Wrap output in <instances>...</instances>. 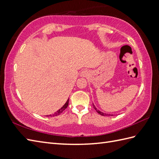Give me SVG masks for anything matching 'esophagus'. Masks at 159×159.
Masks as SVG:
<instances>
[{
    "mask_svg": "<svg viewBox=\"0 0 159 159\" xmlns=\"http://www.w3.org/2000/svg\"><path fill=\"white\" fill-rule=\"evenodd\" d=\"M87 71H86V70L83 71L82 72H81V76H87Z\"/></svg>",
    "mask_w": 159,
    "mask_h": 159,
    "instance_id": "esophagus-1",
    "label": "esophagus"
}]
</instances>
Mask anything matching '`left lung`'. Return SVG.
I'll return each instance as SVG.
<instances>
[{
	"instance_id": "8db88e82",
	"label": "left lung",
	"mask_w": 159,
	"mask_h": 159,
	"mask_svg": "<svg viewBox=\"0 0 159 159\" xmlns=\"http://www.w3.org/2000/svg\"><path fill=\"white\" fill-rule=\"evenodd\" d=\"M93 108H94V109H95V110H96L97 112H98V113H99V114H101L102 116H110V114H105V113H104V112H101V111H99V110H98V109L96 108V107H95L93 104ZM112 116H113V115H112Z\"/></svg>"
}]
</instances>
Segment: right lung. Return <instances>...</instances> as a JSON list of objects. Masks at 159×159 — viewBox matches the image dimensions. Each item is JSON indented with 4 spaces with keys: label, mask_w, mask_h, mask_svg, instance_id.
I'll return each mask as SVG.
<instances>
[{
    "label": "right lung",
    "mask_w": 159,
    "mask_h": 159,
    "mask_svg": "<svg viewBox=\"0 0 159 159\" xmlns=\"http://www.w3.org/2000/svg\"><path fill=\"white\" fill-rule=\"evenodd\" d=\"M68 103H69V98H68V99L67 100V102H66V104H65L64 106H63L60 110H58L56 112H55L54 114H51V115H49V116H55L59 115V114H60L63 111H64V110L66 108H67L68 106Z\"/></svg>",
    "instance_id": "right-lung-1"
}]
</instances>
